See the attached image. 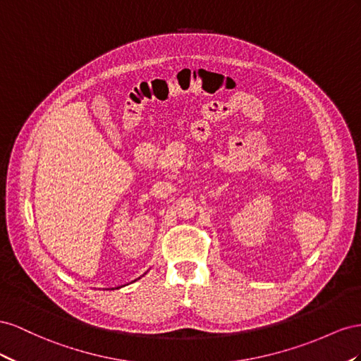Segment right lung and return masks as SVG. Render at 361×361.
<instances>
[{
  "mask_svg": "<svg viewBox=\"0 0 361 361\" xmlns=\"http://www.w3.org/2000/svg\"><path fill=\"white\" fill-rule=\"evenodd\" d=\"M135 281H136V280H135Z\"/></svg>",
  "mask_w": 361,
  "mask_h": 361,
  "instance_id": "right-lung-1",
  "label": "right lung"
}]
</instances>
